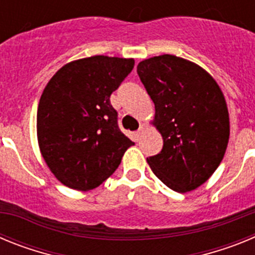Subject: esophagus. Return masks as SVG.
<instances>
[{
	"label": "esophagus",
	"instance_id": "1",
	"mask_svg": "<svg viewBox=\"0 0 255 255\" xmlns=\"http://www.w3.org/2000/svg\"><path fill=\"white\" fill-rule=\"evenodd\" d=\"M143 131H144V126L141 125L140 128H139V130H138V131H136V136H138V138H139V136H140V135L143 134Z\"/></svg>",
	"mask_w": 255,
	"mask_h": 255
}]
</instances>
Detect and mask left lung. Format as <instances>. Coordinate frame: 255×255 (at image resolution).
I'll return each instance as SVG.
<instances>
[{"label":"left lung","mask_w":255,"mask_h":255,"mask_svg":"<svg viewBox=\"0 0 255 255\" xmlns=\"http://www.w3.org/2000/svg\"><path fill=\"white\" fill-rule=\"evenodd\" d=\"M136 73L154 103L153 125L163 139L162 150L147 158L148 164L172 190H194L226 152L230 119L224 93L199 65L173 55L141 61Z\"/></svg>","instance_id":"8db88e82"}]
</instances>
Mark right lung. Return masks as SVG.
<instances>
[{"mask_svg":"<svg viewBox=\"0 0 255 255\" xmlns=\"http://www.w3.org/2000/svg\"><path fill=\"white\" fill-rule=\"evenodd\" d=\"M134 58L92 56L52 76L39 100L38 144L56 179L92 190L111 176L134 145L117 125L110 97L131 73Z\"/></svg>","mask_w":255,"mask_h":255,"instance_id":"add662e5","label":"right lung"}]
</instances>
